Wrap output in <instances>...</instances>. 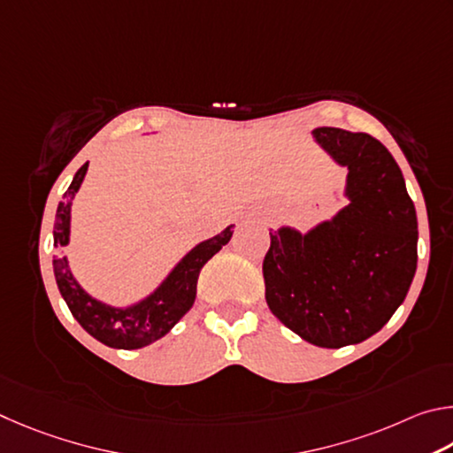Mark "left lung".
Instances as JSON below:
<instances>
[{
    "instance_id": "obj_1",
    "label": "left lung",
    "mask_w": 453,
    "mask_h": 453,
    "mask_svg": "<svg viewBox=\"0 0 453 453\" xmlns=\"http://www.w3.org/2000/svg\"><path fill=\"white\" fill-rule=\"evenodd\" d=\"M314 139L348 166L350 204L308 234L271 233L266 303L306 342L342 348L382 330L406 298L418 219L400 166L378 139L336 127H319Z\"/></svg>"
}]
</instances>
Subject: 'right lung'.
Segmentation results:
<instances>
[{"label":"right lung","instance_id":"1","mask_svg":"<svg viewBox=\"0 0 453 453\" xmlns=\"http://www.w3.org/2000/svg\"><path fill=\"white\" fill-rule=\"evenodd\" d=\"M85 173L87 163L75 173L73 182L58 206L53 226L55 247H65L69 242L71 201L81 187ZM233 228L234 225L226 226L220 234L196 244L153 295L131 308H113L91 298L73 279L65 257L53 258L55 280L71 314L93 338L111 348L134 350L163 338L190 311L196 298V280L201 268L231 241Z\"/></svg>","mask_w":453,"mask_h":453}]
</instances>
